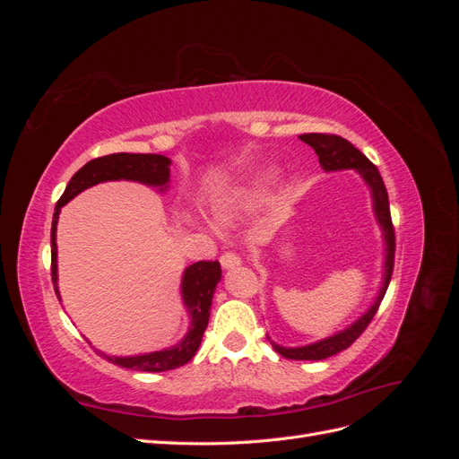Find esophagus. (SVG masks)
Returning a JSON list of instances; mask_svg holds the SVG:
<instances>
[{
  "instance_id": "obj_1",
  "label": "esophagus",
  "mask_w": 459,
  "mask_h": 459,
  "mask_svg": "<svg viewBox=\"0 0 459 459\" xmlns=\"http://www.w3.org/2000/svg\"><path fill=\"white\" fill-rule=\"evenodd\" d=\"M243 260L239 258V255H235V253H231V251H228V253H224L220 256V264H221V268L224 270H231V268H235V266H239Z\"/></svg>"
}]
</instances>
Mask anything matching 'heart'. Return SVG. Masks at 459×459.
Segmentation results:
<instances>
[{
	"label": "heart",
	"mask_w": 459,
	"mask_h": 459,
	"mask_svg": "<svg viewBox=\"0 0 459 459\" xmlns=\"http://www.w3.org/2000/svg\"><path fill=\"white\" fill-rule=\"evenodd\" d=\"M270 179H272V170L262 169V170H256L253 176H248L243 184L226 191L212 206L216 220L228 221L238 212L255 206L262 199V193L270 184ZM187 221H193L191 216H187Z\"/></svg>",
	"instance_id": "heart-1"
}]
</instances>
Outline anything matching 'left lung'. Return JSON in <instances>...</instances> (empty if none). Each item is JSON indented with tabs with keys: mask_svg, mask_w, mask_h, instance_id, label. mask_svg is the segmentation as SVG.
<instances>
[{
	"mask_svg": "<svg viewBox=\"0 0 459 459\" xmlns=\"http://www.w3.org/2000/svg\"><path fill=\"white\" fill-rule=\"evenodd\" d=\"M304 143H308L319 159V166L325 172H337V170H354L364 179V184L369 187L371 203H373V214L377 224L381 228L383 235V247H385V260H383V281L379 287V293L375 297L371 307L359 316L351 325L344 329L333 333V335L319 339L316 342L304 344V346H283L273 342L270 337V342L275 352H280L283 358L289 359H325L329 356H335L342 352L362 335L364 329L369 325L375 312H377L379 304L386 293V287L391 283L393 266H394V230L391 221V208H388V195L386 187L383 184V178L377 170V166H373L362 152H359L351 142H346L344 137L331 135V134H302L299 135Z\"/></svg>",
	"mask_w": 459,
	"mask_h": 459,
	"instance_id": "left-lung-1",
	"label": "left lung"
}]
</instances>
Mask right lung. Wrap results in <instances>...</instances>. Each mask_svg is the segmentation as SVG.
<instances>
[{
  "label": "right lung",
  "instance_id": "add662e5",
  "mask_svg": "<svg viewBox=\"0 0 459 459\" xmlns=\"http://www.w3.org/2000/svg\"><path fill=\"white\" fill-rule=\"evenodd\" d=\"M170 164L172 160L164 155H152V152H115V155H107L93 159L86 162L82 169L71 178L65 193L61 195L57 206H55L53 224H51V280L55 285V293L61 300L59 295V275H57V221L61 208L73 201L78 193L90 189L97 184L103 182H118V179H126V182H137L149 187H157L164 193L170 186ZM221 280V268L218 262H195L187 266L182 273V285H179V293H182L184 307L189 314V327L182 341L169 346V349L155 351V352H143L135 356H110L101 352L110 364H117L120 368H128L135 371H169L179 366L187 364L189 359L195 356L199 351V344L203 339V333L208 325V317H211V307L216 285Z\"/></svg>",
  "mask_w": 459,
  "mask_h": 459
}]
</instances>
